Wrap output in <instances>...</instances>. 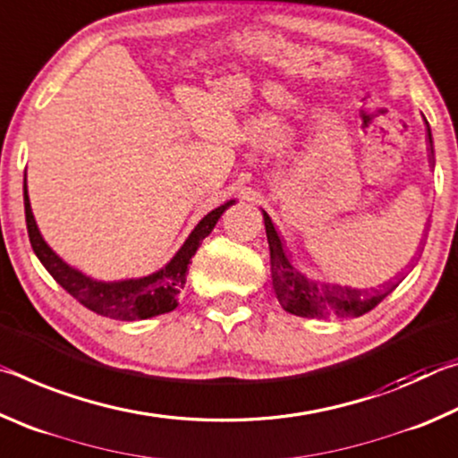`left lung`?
<instances>
[{"label":"left lung","mask_w":458,"mask_h":458,"mask_svg":"<svg viewBox=\"0 0 458 458\" xmlns=\"http://www.w3.org/2000/svg\"><path fill=\"white\" fill-rule=\"evenodd\" d=\"M428 151L432 157V135L428 129ZM270 248V275H273V289L278 303L284 311L299 317H361L390 294L396 284L392 281L379 289H350V286L325 284L307 278L303 273L291 265V257L284 250V244L267 212H262Z\"/></svg>","instance_id":"left-lung-1"}]
</instances>
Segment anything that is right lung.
<instances>
[{
	"label": "right lung",
	"mask_w": 458,
	"mask_h": 458,
	"mask_svg": "<svg viewBox=\"0 0 458 458\" xmlns=\"http://www.w3.org/2000/svg\"><path fill=\"white\" fill-rule=\"evenodd\" d=\"M234 201H228L220 208H216L210 214L201 220L185 244L180 248L172 262L159 273H153L143 278H131V281L121 283H98L92 278L84 276L79 270H74L62 262L52 248L44 242V238L38 232L36 220L32 216V208H30L28 191H26V180H24V208H26V226L30 244H32L36 257L40 259L46 270L54 276L62 289L71 293L72 297L79 301L90 311H95L103 317H111V319L119 321H135V319H149V317L169 313L180 305L177 303V294L183 289L185 275H188V265L193 254L210 232L214 230L216 222L220 216L228 210Z\"/></svg>",
	"instance_id": "obj_1"
}]
</instances>
